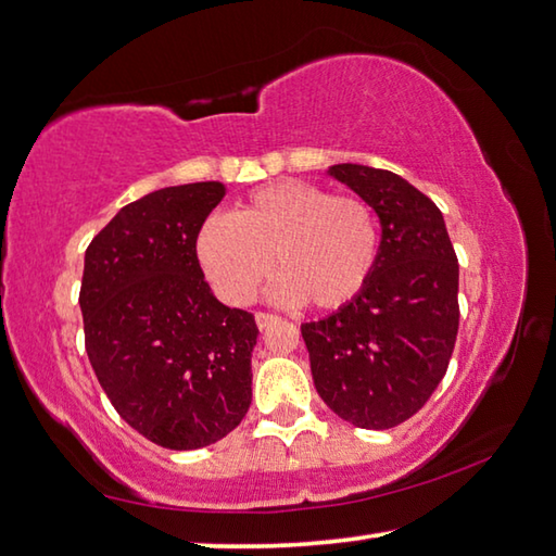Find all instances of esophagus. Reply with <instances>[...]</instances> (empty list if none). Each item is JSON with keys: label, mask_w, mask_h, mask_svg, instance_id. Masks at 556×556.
Here are the masks:
<instances>
[{"label": "esophagus", "mask_w": 556, "mask_h": 556, "mask_svg": "<svg viewBox=\"0 0 556 556\" xmlns=\"http://www.w3.org/2000/svg\"><path fill=\"white\" fill-rule=\"evenodd\" d=\"M280 317L278 315H270V313H256V325L263 332V329H270L273 325H278Z\"/></svg>", "instance_id": "esophagus-1"}]
</instances>
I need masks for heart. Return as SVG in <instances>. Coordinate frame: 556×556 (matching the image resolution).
<instances>
[{"mask_svg": "<svg viewBox=\"0 0 556 556\" xmlns=\"http://www.w3.org/2000/svg\"><path fill=\"white\" fill-rule=\"evenodd\" d=\"M194 251L227 303L247 305L276 263L278 300L337 309L366 288L381 231L362 198L305 180H278L253 190L231 217L217 214L204 222Z\"/></svg>", "mask_w": 556, "mask_h": 556, "instance_id": "b5f03b06", "label": "heart"}]
</instances>
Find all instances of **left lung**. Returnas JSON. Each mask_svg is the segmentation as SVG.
<instances>
[{"label": "left lung", "instance_id": "1", "mask_svg": "<svg viewBox=\"0 0 556 556\" xmlns=\"http://www.w3.org/2000/svg\"><path fill=\"white\" fill-rule=\"evenodd\" d=\"M329 173L371 204L383 239L352 303L300 327L315 388L362 430H391L442 383L459 332V261L437 204L401 175L342 163Z\"/></svg>", "mask_w": 556, "mask_h": 556}]
</instances>
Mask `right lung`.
Segmentation results:
<instances>
[{"instance_id":"add662e5","label":"right lung","mask_w":556,"mask_h":556,"mask_svg":"<svg viewBox=\"0 0 556 556\" xmlns=\"http://www.w3.org/2000/svg\"><path fill=\"white\" fill-rule=\"evenodd\" d=\"M224 182L129 202L85 251V352L126 425L165 450L219 442L251 405L258 327L222 305L200 268L198 231Z\"/></svg>"}]
</instances>
